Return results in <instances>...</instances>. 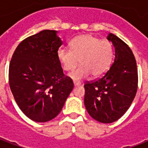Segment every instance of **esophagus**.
<instances>
[{
  "label": "esophagus",
  "mask_w": 148,
  "mask_h": 148,
  "mask_svg": "<svg viewBox=\"0 0 148 148\" xmlns=\"http://www.w3.org/2000/svg\"><path fill=\"white\" fill-rule=\"evenodd\" d=\"M74 87L79 86H81V82H76V81H74Z\"/></svg>",
  "instance_id": "obj_1"
}]
</instances>
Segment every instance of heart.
I'll return each instance as SVG.
<instances>
[{
    "instance_id": "heart-1",
    "label": "heart",
    "mask_w": 148,
    "mask_h": 148,
    "mask_svg": "<svg viewBox=\"0 0 148 148\" xmlns=\"http://www.w3.org/2000/svg\"><path fill=\"white\" fill-rule=\"evenodd\" d=\"M70 48L60 47L57 51V57L65 71L74 70L80 60V66L69 74L74 81L82 80L90 74L94 77H101L111 66L113 48L108 40L83 35L72 39Z\"/></svg>"
}]
</instances>
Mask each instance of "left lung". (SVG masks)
Listing matches in <instances>:
<instances>
[{
  "label": "left lung",
  "instance_id": "left-lung-1",
  "mask_svg": "<svg viewBox=\"0 0 148 148\" xmlns=\"http://www.w3.org/2000/svg\"><path fill=\"white\" fill-rule=\"evenodd\" d=\"M107 39L114 47V62L103 77L84 86L88 113L105 124L117 121L126 112L138 86L136 61L132 50L113 34L109 33Z\"/></svg>",
  "mask_w": 148,
  "mask_h": 148
}]
</instances>
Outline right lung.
Wrapping results in <instances>:
<instances>
[{
    "mask_svg": "<svg viewBox=\"0 0 148 148\" xmlns=\"http://www.w3.org/2000/svg\"><path fill=\"white\" fill-rule=\"evenodd\" d=\"M62 44L57 31H41L23 40L12 57L8 71L12 93L21 111L36 122L57 116L74 88L57 57Z\"/></svg>",
    "mask_w": 148,
    "mask_h": 148,
    "instance_id": "add662e5",
    "label": "right lung"
}]
</instances>
